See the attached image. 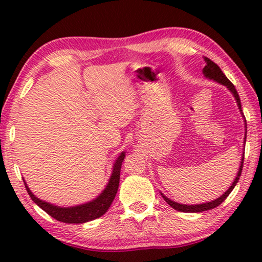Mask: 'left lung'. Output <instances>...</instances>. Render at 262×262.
<instances>
[{"label":"left lung","mask_w":262,"mask_h":262,"mask_svg":"<svg viewBox=\"0 0 262 262\" xmlns=\"http://www.w3.org/2000/svg\"><path fill=\"white\" fill-rule=\"evenodd\" d=\"M205 62H206V66L205 68L203 69V73L204 75H205L206 77L211 78V80H214L217 81L218 83H222L224 85H227V87L229 88V91H230L232 94H234L236 101H237V105L239 107V110H241V100H239V96L237 94V91H236L235 85L231 83L230 81H229V78L225 76V75L223 74V71L221 70V68L217 66L216 63L212 62V60L206 58L205 57ZM245 142H246V138H245ZM245 159V157H243ZM243 159H242V162H241V166H239V169H238V173H237V177H236V179L234 180V182H232L230 187H229V189L227 192L224 193V194H222L220 198H217L216 200H212V202L210 203H205V204H199V205H182V204H179V203H175L173 202V200L168 199L167 196H163V199L166 200V202L169 204V205L173 207V209H175L177 211H181V212H202V211H207V210H211V209H214V207L220 206L222 203L224 202L225 199H227V196L230 194L232 189H234V187L236 186V184L238 182V179L239 177H241V173H242V168H243Z\"/></svg>","instance_id":"8db88e82"}]
</instances>
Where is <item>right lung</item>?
<instances>
[{
    "label": "right lung",
    "instance_id": "add662e5",
    "mask_svg": "<svg viewBox=\"0 0 262 262\" xmlns=\"http://www.w3.org/2000/svg\"><path fill=\"white\" fill-rule=\"evenodd\" d=\"M125 157V154L121 152V155L118 157L113 166V173L112 177L110 179L108 185L103 189V192L100 194L98 198L92 200L83 205H78L74 207H58L51 204L42 202V200L38 199L33 193L30 191L27 185L25 184V187L27 189V193L30 194L31 199L37 204V205L49 213L50 216L55 218V220L63 222V223H85V222L93 221L95 218L101 217L103 213L107 212L110 209L111 204H112L114 196H116L118 192V187H119V179H120V169L121 163H123ZM25 182V181H24Z\"/></svg>",
    "mask_w": 262,
    "mask_h": 262
}]
</instances>
